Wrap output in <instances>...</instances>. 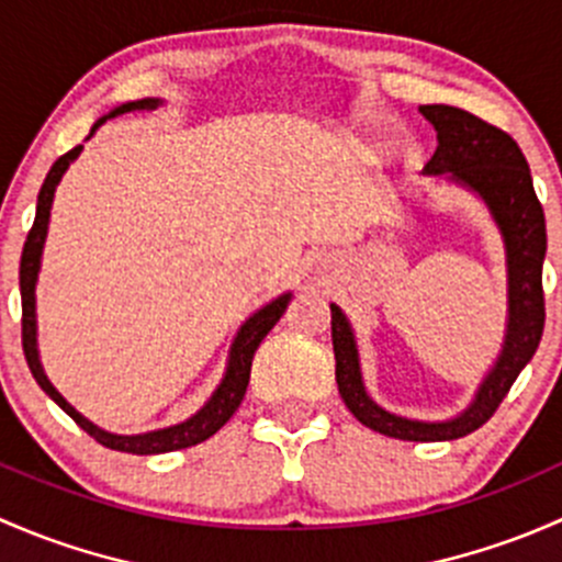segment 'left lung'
Returning a JSON list of instances; mask_svg holds the SVG:
<instances>
[{
  "label": "left lung",
  "mask_w": 562,
  "mask_h": 562,
  "mask_svg": "<svg viewBox=\"0 0 562 562\" xmlns=\"http://www.w3.org/2000/svg\"><path fill=\"white\" fill-rule=\"evenodd\" d=\"M419 113L430 121L438 140L436 154L422 172L476 194L501 233L506 251V333L501 355L460 414L438 422L411 419L381 408L368 395L355 327L335 303H329V314L335 381L346 408L381 436L430 443L454 441L479 430L501 406L522 368L533 360L543 333L541 273L547 257V222L528 161L506 132L452 105H422Z\"/></svg>",
  "instance_id": "1"
}]
</instances>
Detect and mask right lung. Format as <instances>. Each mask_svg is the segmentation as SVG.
Here are the masks:
<instances>
[{
    "instance_id": "add662e5",
    "label": "right lung",
    "mask_w": 562,
    "mask_h": 562,
    "mask_svg": "<svg viewBox=\"0 0 562 562\" xmlns=\"http://www.w3.org/2000/svg\"><path fill=\"white\" fill-rule=\"evenodd\" d=\"M161 100L159 97H146V100L137 102H124V105L113 108L108 115L97 119V124L91 126L89 137H94V132L105 124L108 119H115V115L124 113H135V110H154L159 108ZM86 137V140H89ZM83 146H75L72 151H67L65 156L54 161L50 172L45 176L43 189L37 194V213H34V224L29 229V238L23 243V254H21V308H23V355H26L29 370H32L34 381L40 384V390L50 397L65 414L72 416L91 438L102 443V447L115 449V452H130V454H161V452H176V449H187L194 447V443L207 441L216 430H222L224 425L229 422V416L235 414L240 406L243 395H246L248 379H251V360L257 355L259 344L265 340V335L276 327V322L281 319L283 311H286L289 300H292V292H283L276 300H270L268 305H262L259 311H254L246 322L240 324L238 335L233 338V346H229V357H227V368H224L222 381H218L216 390L211 392V397L205 401V406L200 411H194L189 419L178 422V425L170 427H159V430H148V432H135V436H121V432H110L97 427L94 422L86 419L72 403L65 401L59 390L50 384V379L45 375L43 362H40V346H37V279H40V268H43V248H45V238H48V224H50V207H54V194L56 187H59L61 176L69 170L75 159H78Z\"/></svg>"
}]
</instances>
